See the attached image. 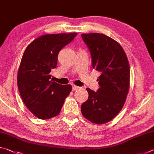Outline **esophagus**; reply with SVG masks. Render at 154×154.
Masks as SVG:
<instances>
[{
    "instance_id": "34e87169",
    "label": "esophagus",
    "mask_w": 154,
    "mask_h": 154,
    "mask_svg": "<svg viewBox=\"0 0 154 154\" xmlns=\"http://www.w3.org/2000/svg\"><path fill=\"white\" fill-rule=\"evenodd\" d=\"M79 88H80L77 86V85H72V90H73V91L77 90H78V89H79Z\"/></svg>"
}]
</instances>
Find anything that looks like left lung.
<instances>
[{"mask_svg":"<svg viewBox=\"0 0 154 154\" xmlns=\"http://www.w3.org/2000/svg\"><path fill=\"white\" fill-rule=\"evenodd\" d=\"M92 57L93 69L100 72L99 89L87 88L88 100L82 105L83 116L92 123L103 124L113 119L126 101L130 87V66L119 44L100 33L82 34Z\"/></svg>","mask_w":154,"mask_h":154,"instance_id":"obj_1","label":"left lung"}]
</instances>
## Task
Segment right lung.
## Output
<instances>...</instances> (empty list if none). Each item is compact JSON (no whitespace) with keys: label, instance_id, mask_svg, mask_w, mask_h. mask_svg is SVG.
<instances>
[{"label":"right lung","instance_id":"add662e5","mask_svg":"<svg viewBox=\"0 0 154 154\" xmlns=\"http://www.w3.org/2000/svg\"><path fill=\"white\" fill-rule=\"evenodd\" d=\"M77 33L50 34L39 36L25 49L17 72V87L24 105L36 118L48 119L58 116L71 85L51 80L60 51Z\"/></svg>","mask_w":154,"mask_h":154}]
</instances>
